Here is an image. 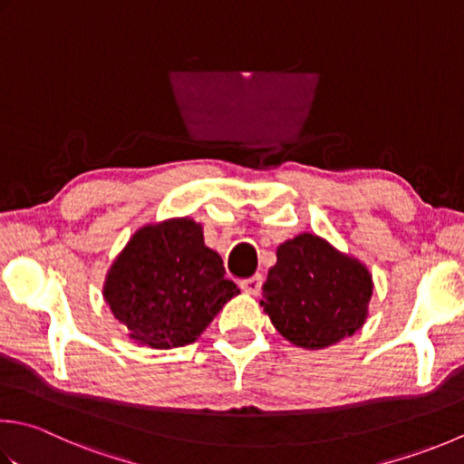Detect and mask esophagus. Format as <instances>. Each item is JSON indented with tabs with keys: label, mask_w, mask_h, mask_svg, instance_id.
Here are the masks:
<instances>
[{
	"label": "esophagus",
	"mask_w": 464,
	"mask_h": 464,
	"mask_svg": "<svg viewBox=\"0 0 464 464\" xmlns=\"http://www.w3.org/2000/svg\"><path fill=\"white\" fill-rule=\"evenodd\" d=\"M261 284H263V277L261 274H256L249 279H243L241 281V289L245 294H251V295H257L261 292Z\"/></svg>",
	"instance_id": "1"
}]
</instances>
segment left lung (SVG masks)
Listing matches in <instances>:
<instances>
[{
    "label": "left lung",
    "instance_id": "8db88e82",
    "mask_svg": "<svg viewBox=\"0 0 464 464\" xmlns=\"http://www.w3.org/2000/svg\"><path fill=\"white\" fill-rule=\"evenodd\" d=\"M372 289L366 266L317 235L302 233L277 247L261 305L285 340L322 350L364 325Z\"/></svg>",
    "mask_w": 464,
    "mask_h": 464
}]
</instances>
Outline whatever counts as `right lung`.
<instances>
[{
    "mask_svg": "<svg viewBox=\"0 0 464 464\" xmlns=\"http://www.w3.org/2000/svg\"><path fill=\"white\" fill-rule=\"evenodd\" d=\"M239 287L188 217L147 225L108 271L104 299L129 335L157 350L193 343Z\"/></svg>",
    "mask_w": 464,
    "mask_h": 464,
    "instance_id": "1",
    "label": "right lung"
}]
</instances>
